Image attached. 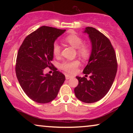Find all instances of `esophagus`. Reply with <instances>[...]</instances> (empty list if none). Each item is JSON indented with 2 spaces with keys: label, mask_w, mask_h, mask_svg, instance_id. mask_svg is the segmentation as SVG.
<instances>
[{
  "label": "esophagus",
  "mask_w": 133,
  "mask_h": 133,
  "mask_svg": "<svg viewBox=\"0 0 133 133\" xmlns=\"http://www.w3.org/2000/svg\"><path fill=\"white\" fill-rule=\"evenodd\" d=\"M71 77H72V76L69 75V74H65V78H66V80H68V79H70V78H71Z\"/></svg>",
  "instance_id": "esophagus-1"
}]
</instances>
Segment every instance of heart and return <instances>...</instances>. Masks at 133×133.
Returning <instances> with one entry per match:
<instances>
[{
  "instance_id": "heart-1",
  "label": "heart",
  "mask_w": 133,
  "mask_h": 133,
  "mask_svg": "<svg viewBox=\"0 0 133 133\" xmlns=\"http://www.w3.org/2000/svg\"><path fill=\"white\" fill-rule=\"evenodd\" d=\"M65 42L68 43L71 46L77 49V54L83 59H87L90 57L91 48L88 44L83 43V40L79 36L76 34H71L64 38ZM52 52L56 57L61 55V47L57 42H55L52 46ZM80 62L78 60L74 61H65L61 63L60 67L65 71L68 73H74L79 66Z\"/></svg>"
}]
</instances>
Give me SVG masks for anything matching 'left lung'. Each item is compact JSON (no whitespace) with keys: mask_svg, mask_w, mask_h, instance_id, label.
<instances>
[{"mask_svg":"<svg viewBox=\"0 0 133 133\" xmlns=\"http://www.w3.org/2000/svg\"><path fill=\"white\" fill-rule=\"evenodd\" d=\"M91 43L88 64L83 71L85 77L76 76L79 84L74 88L76 97L85 103H94L102 99L110 90L117 72L115 51L110 40L96 28L86 27ZM90 74V79L86 77Z\"/></svg>","mask_w":133,"mask_h":133,"instance_id":"obj_1","label":"left lung"}]
</instances>
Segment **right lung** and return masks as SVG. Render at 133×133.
Masks as SVG:
<instances>
[{"instance_id": "add662e5", "label": "right lung", "mask_w": 133, "mask_h": 133, "mask_svg": "<svg viewBox=\"0 0 133 133\" xmlns=\"http://www.w3.org/2000/svg\"><path fill=\"white\" fill-rule=\"evenodd\" d=\"M65 30L42 26L29 34L20 46L16 64L18 81L25 93L39 103L51 102L57 97L65 76L54 66L52 75L44 69L51 68L52 46Z\"/></svg>"}]
</instances>
